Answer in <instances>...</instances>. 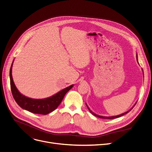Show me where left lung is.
<instances>
[{"label": "left lung", "instance_id": "left-lung-1", "mask_svg": "<svg viewBox=\"0 0 152 152\" xmlns=\"http://www.w3.org/2000/svg\"><path fill=\"white\" fill-rule=\"evenodd\" d=\"M136 58H137V62H138V56H137V54L136 55ZM139 64V63H138ZM142 71H143V69H142ZM143 77H144V74H143ZM136 103H137V102H135V104L134 105V106L132 107L131 109H130L128 111H127V112H125V113H123V114H120V115H115V116H109V117H106V116H102V115H97V114H95L94 113H93V112H92L89 108V107H88V104H86V106H87V107L88 108V109H89V112L90 113L92 114V115H94V116H96V117H99V118H108V119H111V118H117V117H121V116H122V115H125V114H127L128 113H129V112L133 109V107L135 106V105L136 104Z\"/></svg>", "mask_w": 152, "mask_h": 152}]
</instances>
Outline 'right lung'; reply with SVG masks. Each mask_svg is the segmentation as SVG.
Listing matches in <instances>:
<instances>
[{"mask_svg":"<svg viewBox=\"0 0 152 152\" xmlns=\"http://www.w3.org/2000/svg\"><path fill=\"white\" fill-rule=\"evenodd\" d=\"M14 61L12 63L10 69V80L12 93L15 101L19 106L30 113L43 115H47L51 113L59 106L66 92L74 86V84H72L59 91L56 94L47 98L37 99L28 97L19 92L13 80L12 71Z\"/></svg>","mask_w":152,"mask_h":152,"instance_id":"1","label":"right lung"}]
</instances>
